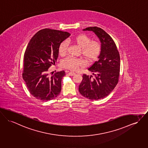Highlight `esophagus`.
<instances>
[{
  "label": "esophagus",
  "mask_w": 148,
  "mask_h": 148,
  "mask_svg": "<svg viewBox=\"0 0 148 148\" xmlns=\"http://www.w3.org/2000/svg\"><path fill=\"white\" fill-rule=\"evenodd\" d=\"M68 74H69L70 75H74L75 74V73L74 72H72V71H70L68 73Z\"/></svg>",
  "instance_id": "1"
}]
</instances>
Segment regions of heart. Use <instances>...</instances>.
<instances>
[{"instance_id":"1","label":"heart","mask_w":148,"mask_h":148,"mask_svg":"<svg viewBox=\"0 0 148 148\" xmlns=\"http://www.w3.org/2000/svg\"><path fill=\"white\" fill-rule=\"evenodd\" d=\"M72 41L77 44L81 48L82 54L87 60L92 61L98 57L101 50V45L97 41H91V38L87 35H79L72 39ZM68 46V42L64 41L62 42L59 47V53L63 56L67 52ZM62 67L68 69L74 70L79 67L83 66L84 64L83 61L79 59L68 57L62 61Z\"/></svg>"}]
</instances>
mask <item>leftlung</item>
Segmentation results:
<instances>
[{"label": "left lung", "instance_id": "left-lung-1", "mask_svg": "<svg viewBox=\"0 0 148 148\" xmlns=\"http://www.w3.org/2000/svg\"><path fill=\"white\" fill-rule=\"evenodd\" d=\"M83 31L95 33L101 43V50L98 60L88 68L94 77L83 74L79 91L89 99L98 100L108 96L119 82L120 55L113 39L102 28L90 27Z\"/></svg>", "mask_w": 148, "mask_h": 148}]
</instances>
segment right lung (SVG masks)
Returning a JSON list of instances; mask_svg holds the SVG:
<instances>
[{"instance_id": "1", "label": "right lung", "mask_w": 148, "mask_h": 148, "mask_svg": "<svg viewBox=\"0 0 148 148\" xmlns=\"http://www.w3.org/2000/svg\"><path fill=\"white\" fill-rule=\"evenodd\" d=\"M70 36L67 32L45 28L38 31L28 44L22 76L29 92L37 99L48 101L60 94L65 73L62 70L50 75L48 70L57 60L60 45Z\"/></svg>"}]
</instances>
